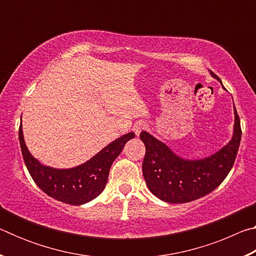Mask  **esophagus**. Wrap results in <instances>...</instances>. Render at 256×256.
<instances>
[{
  "mask_svg": "<svg viewBox=\"0 0 256 256\" xmlns=\"http://www.w3.org/2000/svg\"><path fill=\"white\" fill-rule=\"evenodd\" d=\"M146 128V124L144 122H141V120H138V122H136L133 125V131L136 132V136H138V134H140Z\"/></svg>",
  "mask_w": 256,
  "mask_h": 256,
  "instance_id": "34e87169",
  "label": "esophagus"
}]
</instances>
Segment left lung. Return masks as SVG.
I'll return each instance as SVG.
<instances>
[{"instance_id":"8db88e82","label":"left lung","mask_w":256,"mask_h":256,"mask_svg":"<svg viewBox=\"0 0 256 256\" xmlns=\"http://www.w3.org/2000/svg\"><path fill=\"white\" fill-rule=\"evenodd\" d=\"M234 110L232 138L218 152L201 160L180 158L148 132L140 133L146 146L142 172L154 196L164 202L186 203L206 196L222 183L235 162L242 138L240 116L236 108Z\"/></svg>"}]
</instances>
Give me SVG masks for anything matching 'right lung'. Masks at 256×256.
I'll return each mask as SVG.
<instances>
[{
	"label": "right lung",
	"instance_id": "1",
	"mask_svg": "<svg viewBox=\"0 0 256 256\" xmlns=\"http://www.w3.org/2000/svg\"><path fill=\"white\" fill-rule=\"evenodd\" d=\"M136 136L133 132L124 134L88 162L70 170H55L42 164L30 154L26 146L22 126L19 128L21 152L30 176L47 196L66 204L80 206L94 200L105 188L110 170L125 144Z\"/></svg>",
	"mask_w": 256,
	"mask_h": 256
}]
</instances>
